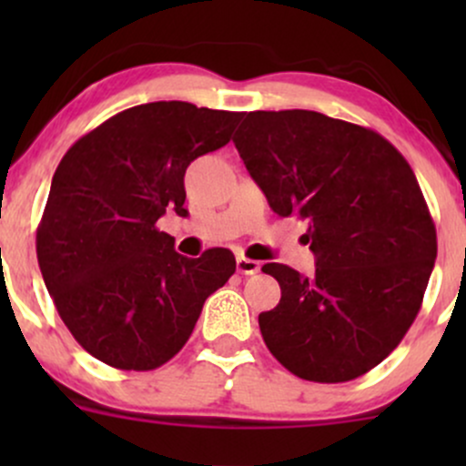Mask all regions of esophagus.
I'll return each instance as SVG.
<instances>
[{"instance_id":"obj_1","label":"esophagus","mask_w":466,"mask_h":466,"mask_svg":"<svg viewBox=\"0 0 466 466\" xmlns=\"http://www.w3.org/2000/svg\"><path fill=\"white\" fill-rule=\"evenodd\" d=\"M237 269H238V274H243V276H254L260 271V263L258 260H251V258H245V256H238Z\"/></svg>"}]
</instances>
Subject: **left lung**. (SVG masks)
I'll use <instances>...</instances> for the list:
<instances>
[{
  "label": "left lung",
  "mask_w": 466,
  "mask_h": 466,
  "mask_svg": "<svg viewBox=\"0 0 466 466\" xmlns=\"http://www.w3.org/2000/svg\"><path fill=\"white\" fill-rule=\"evenodd\" d=\"M271 210L309 221L315 274L263 265L282 298L258 315L289 372L344 383L379 366L420 311L436 226L408 159L366 127L318 111H249L234 136Z\"/></svg>",
  "instance_id": "left-lung-1"
}]
</instances>
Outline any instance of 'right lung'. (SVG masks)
<instances>
[{
  "label": "right lung",
  "instance_id": "obj_1",
  "mask_svg": "<svg viewBox=\"0 0 466 466\" xmlns=\"http://www.w3.org/2000/svg\"><path fill=\"white\" fill-rule=\"evenodd\" d=\"M238 120L159 100L111 116L63 155L36 258L69 333L106 366L144 372L173 360L206 298L237 271L229 249L177 254L157 218L168 208L186 215V168L226 147Z\"/></svg>",
  "mask_w": 466,
  "mask_h": 466
}]
</instances>
